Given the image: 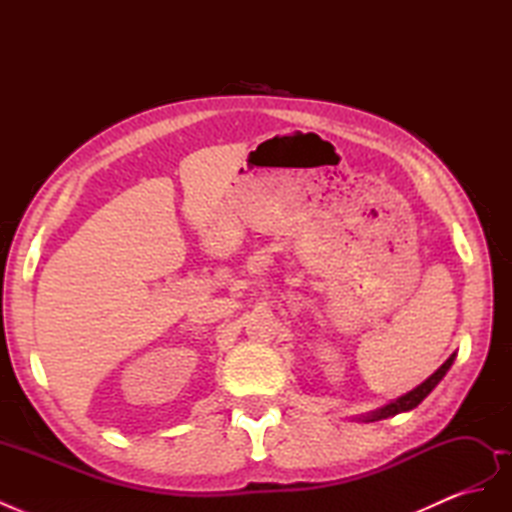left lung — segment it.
Returning <instances> with one entry per match:
<instances>
[{"label":"left lung","mask_w":512,"mask_h":512,"mask_svg":"<svg viewBox=\"0 0 512 512\" xmlns=\"http://www.w3.org/2000/svg\"><path fill=\"white\" fill-rule=\"evenodd\" d=\"M455 359H457V352H453L451 356H448V359L433 371V374L425 380V382H421L416 386V389H412L410 393H406V395H401V397H397V399H393V401H389V404L386 406H382V408H378V410H371V412H367V414H363V416H359V421H365V423H374V421H382V418H391V416H395V414H401V412H410V410H414L418 404H421V401L436 389V386L440 384V380L446 376V371L451 369V365L455 363Z\"/></svg>","instance_id":"1"}]
</instances>
